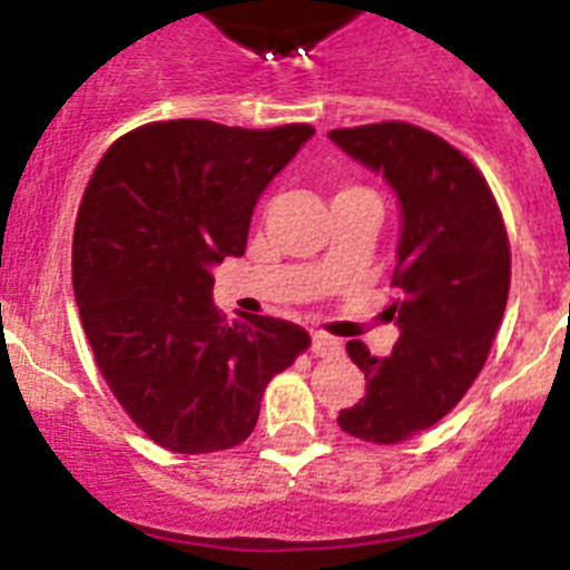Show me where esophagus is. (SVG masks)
<instances>
[{
	"label": "esophagus",
	"mask_w": 570,
	"mask_h": 570,
	"mask_svg": "<svg viewBox=\"0 0 570 570\" xmlns=\"http://www.w3.org/2000/svg\"><path fill=\"white\" fill-rule=\"evenodd\" d=\"M338 342L336 338H331L327 333H314L312 336V353L317 355V358H327V355H336L338 353Z\"/></svg>",
	"instance_id": "34e87169"
}]
</instances>
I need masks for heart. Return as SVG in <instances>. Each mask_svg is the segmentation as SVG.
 Returning a JSON list of instances; mask_svg holds the SVG:
<instances>
[{"label": "heart", "instance_id": "1", "mask_svg": "<svg viewBox=\"0 0 570 570\" xmlns=\"http://www.w3.org/2000/svg\"><path fill=\"white\" fill-rule=\"evenodd\" d=\"M353 195H366V189L364 187H353V184L336 189V198H353Z\"/></svg>", "mask_w": 570, "mask_h": 570}]
</instances>
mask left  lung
<instances>
[{
	"instance_id": "obj_1",
	"label": "left lung",
	"mask_w": 570,
	"mask_h": 570,
	"mask_svg": "<svg viewBox=\"0 0 570 570\" xmlns=\"http://www.w3.org/2000/svg\"><path fill=\"white\" fill-rule=\"evenodd\" d=\"M381 170L402 204L389 320L400 338L375 358L358 338L347 355L366 396L338 411V428L370 444H402L463 400L485 366L510 292V239L485 176L455 146L405 120L327 131Z\"/></svg>"
}]
</instances>
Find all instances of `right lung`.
I'll return each mask as SVG.
<instances>
[{"label":"right lung","mask_w":570,"mask_h":570,"mask_svg":"<svg viewBox=\"0 0 570 570\" xmlns=\"http://www.w3.org/2000/svg\"><path fill=\"white\" fill-rule=\"evenodd\" d=\"M312 135L154 120L90 176L71 248L79 320L109 392L165 450L243 444L267 383L312 344L295 322H228L212 306V267L243 256L258 195Z\"/></svg>","instance_id":"add662e5"}]
</instances>
